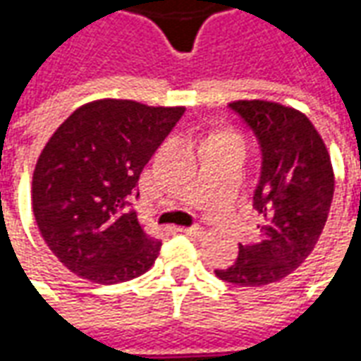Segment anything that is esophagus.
Wrapping results in <instances>:
<instances>
[{
  "label": "esophagus",
  "instance_id": "esophagus-1",
  "mask_svg": "<svg viewBox=\"0 0 361 361\" xmlns=\"http://www.w3.org/2000/svg\"><path fill=\"white\" fill-rule=\"evenodd\" d=\"M181 234L185 235H191V238H203L204 235V230L199 226H191V228H180Z\"/></svg>",
  "mask_w": 361,
  "mask_h": 361
}]
</instances>
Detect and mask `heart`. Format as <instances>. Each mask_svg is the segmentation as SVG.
<instances>
[{
    "label": "heart",
    "mask_w": 361,
    "mask_h": 361,
    "mask_svg": "<svg viewBox=\"0 0 361 361\" xmlns=\"http://www.w3.org/2000/svg\"><path fill=\"white\" fill-rule=\"evenodd\" d=\"M216 137H222V139H228V141H235V142H242V139H240V135L232 133V131H224V133L216 135Z\"/></svg>",
    "instance_id": "b5f03b06"
}]
</instances>
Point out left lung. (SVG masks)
I'll return each mask as SVG.
<instances>
[{"instance_id": "left-lung-1", "label": "left lung", "mask_w": 361, "mask_h": 361, "mask_svg": "<svg viewBox=\"0 0 361 361\" xmlns=\"http://www.w3.org/2000/svg\"><path fill=\"white\" fill-rule=\"evenodd\" d=\"M263 149V170L253 195L261 214V242L242 245L234 265L216 276L235 286H265L286 279L317 245L334 193L331 157L310 118L271 100H234Z\"/></svg>"}]
</instances>
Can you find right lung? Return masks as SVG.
Instances as JSON below:
<instances>
[{
  "mask_svg": "<svg viewBox=\"0 0 361 361\" xmlns=\"http://www.w3.org/2000/svg\"><path fill=\"white\" fill-rule=\"evenodd\" d=\"M183 110L100 98L48 139L32 173V212L51 253L77 276L118 284L154 265L162 242L123 207Z\"/></svg>",
  "mask_w": 361,
  "mask_h": 361,
  "instance_id": "1",
  "label": "right lung"
}]
</instances>
